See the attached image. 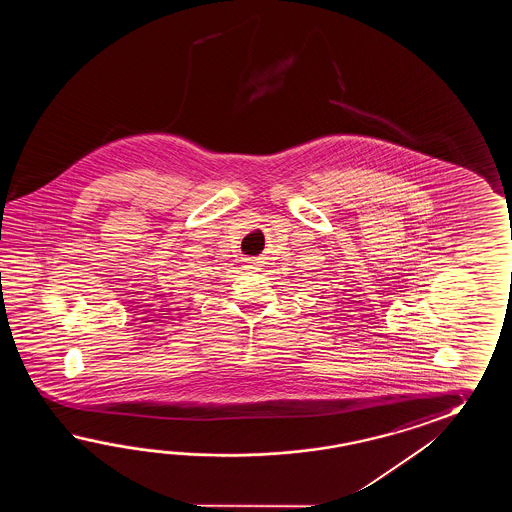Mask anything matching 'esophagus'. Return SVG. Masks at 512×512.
Listing matches in <instances>:
<instances>
[{
  "instance_id": "obj_1",
  "label": "esophagus",
  "mask_w": 512,
  "mask_h": 512,
  "mask_svg": "<svg viewBox=\"0 0 512 512\" xmlns=\"http://www.w3.org/2000/svg\"><path fill=\"white\" fill-rule=\"evenodd\" d=\"M243 267H245V271L247 272H260L261 261L258 260V258H245V260H243Z\"/></svg>"
}]
</instances>
